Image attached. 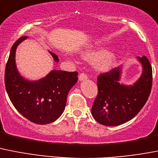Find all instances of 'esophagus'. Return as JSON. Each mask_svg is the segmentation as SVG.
Masks as SVG:
<instances>
[{"label":"esophagus","instance_id":"obj_1","mask_svg":"<svg viewBox=\"0 0 158 158\" xmlns=\"http://www.w3.org/2000/svg\"><path fill=\"white\" fill-rule=\"evenodd\" d=\"M78 78H79V81H85L88 78V76L85 73H80Z\"/></svg>","mask_w":158,"mask_h":158}]
</instances>
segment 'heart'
<instances>
[{"label":"heart","mask_w":158,"mask_h":158,"mask_svg":"<svg viewBox=\"0 0 158 158\" xmlns=\"http://www.w3.org/2000/svg\"><path fill=\"white\" fill-rule=\"evenodd\" d=\"M88 60H97V67L100 70H107L110 68L114 61V56L112 54H106V51L103 49L91 51L84 55Z\"/></svg>","instance_id":"b5f03b06"}]
</instances>
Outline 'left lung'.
I'll return each instance as SVG.
<instances>
[{"label":"left lung","instance_id":"left-lung-1","mask_svg":"<svg viewBox=\"0 0 158 158\" xmlns=\"http://www.w3.org/2000/svg\"><path fill=\"white\" fill-rule=\"evenodd\" d=\"M143 66L140 79L131 86L118 82L120 68L100 73L98 76V94L92 106V115L98 123L116 126L133 119L143 108L152 89L153 71L145 56H138Z\"/></svg>","mask_w":158,"mask_h":158}]
</instances>
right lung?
<instances>
[{"instance_id":"add662e5","label":"right lung","mask_w":158,"mask_h":158,"mask_svg":"<svg viewBox=\"0 0 158 158\" xmlns=\"http://www.w3.org/2000/svg\"><path fill=\"white\" fill-rule=\"evenodd\" d=\"M27 37L16 40L11 48L5 72V84L9 99L16 110L25 118L38 125L56 121L62 114L70 89L77 81V72L52 70L37 81L25 80L17 72L15 52ZM58 62V57L50 52Z\"/></svg>"}]
</instances>
